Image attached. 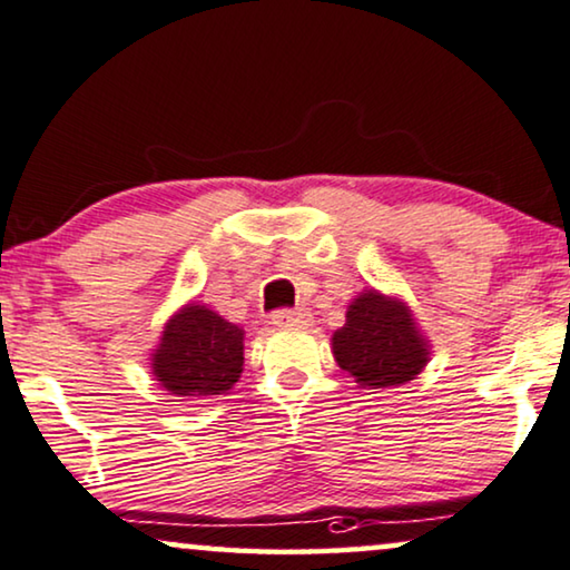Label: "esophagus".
Wrapping results in <instances>:
<instances>
[{
	"label": "esophagus",
	"instance_id": "34e87169",
	"mask_svg": "<svg viewBox=\"0 0 570 570\" xmlns=\"http://www.w3.org/2000/svg\"><path fill=\"white\" fill-rule=\"evenodd\" d=\"M312 314L304 309H278L271 314V325L276 327H304L309 325Z\"/></svg>",
	"mask_w": 570,
	"mask_h": 570
}]
</instances>
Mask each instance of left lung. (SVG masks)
<instances>
[{"instance_id": "obj_1", "label": "left lung", "mask_w": 570, "mask_h": 570, "mask_svg": "<svg viewBox=\"0 0 570 570\" xmlns=\"http://www.w3.org/2000/svg\"><path fill=\"white\" fill-rule=\"evenodd\" d=\"M432 353L430 340L399 296L363 288L333 333V355L361 389H394L417 379Z\"/></svg>"}]
</instances>
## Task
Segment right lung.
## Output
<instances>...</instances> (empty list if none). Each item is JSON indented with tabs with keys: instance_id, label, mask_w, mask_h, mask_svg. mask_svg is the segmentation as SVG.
Here are the masks:
<instances>
[{
	"instance_id": "add662e5",
	"label": "right lung",
	"mask_w": 570,
	"mask_h": 570,
	"mask_svg": "<svg viewBox=\"0 0 570 570\" xmlns=\"http://www.w3.org/2000/svg\"><path fill=\"white\" fill-rule=\"evenodd\" d=\"M245 330L207 304L176 309L150 353V371L168 394L207 399L225 394L243 373Z\"/></svg>"
}]
</instances>
